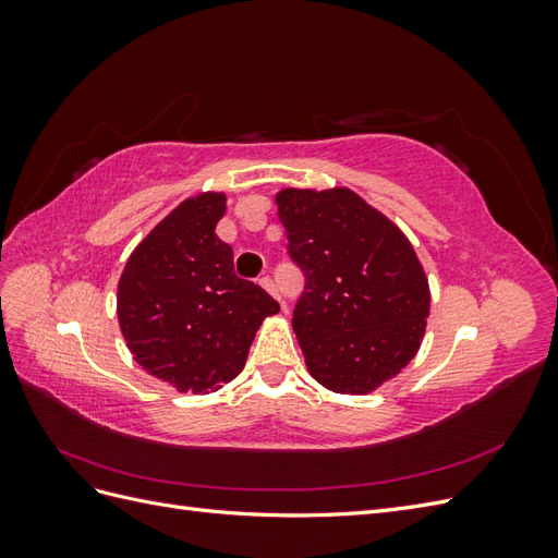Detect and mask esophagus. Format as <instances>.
<instances>
[{
	"label": "esophagus",
	"instance_id": "esophagus-1",
	"mask_svg": "<svg viewBox=\"0 0 558 558\" xmlns=\"http://www.w3.org/2000/svg\"><path fill=\"white\" fill-rule=\"evenodd\" d=\"M260 286H263V289L269 293V295H275L279 302H281V293H279V289H277V283L272 281V279H269V277H263L260 281H258Z\"/></svg>",
	"mask_w": 558,
	"mask_h": 558
}]
</instances>
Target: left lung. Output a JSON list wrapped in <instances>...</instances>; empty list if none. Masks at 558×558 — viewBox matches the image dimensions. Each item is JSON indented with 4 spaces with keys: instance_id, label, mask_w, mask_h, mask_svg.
<instances>
[{
    "instance_id": "8db88e82",
    "label": "left lung",
    "mask_w": 558,
    "mask_h": 558,
    "mask_svg": "<svg viewBox=\"0 0 558 558\" xmlns=\"http://www.w3.org/2000/svg\"><path fill=\"white\" fill-rule=\"evenodd\" d=\"M305 293L293 330L310 375L335 393L365 396L421 347L430 289L404 232L349 189L275 195Z\"/></svg>"
}]
</instances>
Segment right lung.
<instances>
[{"label":"right lung","mask_w":558,"mask_h":558,"mask_svg":"<svg viewBox=\"0 0 558 558\" xmlns=\"http://www.w3.org/2000/svg\"><path fill=\"white\" fill-rule=\"evenodd\" d=\"M226 193L183 199L130 253L116 314L148 375L181 393H209L238 377L248 347L279 302L240 279L232 248L216 238Z\"/></svg>","instance_id":"1"}]
</instances>
